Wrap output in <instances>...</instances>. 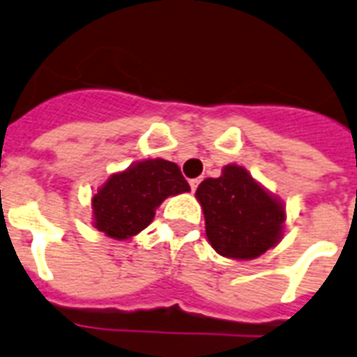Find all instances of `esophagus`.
Returning <instances> with one entry per match:
<instances>
[{
	"label": "esophagus",
	"mask_w": 357,
	"mask_h": 357,
	"mask_svg": "<svg viewBox=\"0 0 357 357\" xmlns=\"http://www.w3.org/2000/svg\"><path fill=\"white\" fill-rule=\"evenodd\" d=\"M199 178H192V181H190V188H192V192H195V190H197V186H199Z\"/></svg>",
	"instance_id": "34e87169"
}]
</instances>
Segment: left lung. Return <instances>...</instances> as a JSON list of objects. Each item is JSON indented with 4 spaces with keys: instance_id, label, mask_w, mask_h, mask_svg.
I'll return each instance as SVG.
<instances>
[{
    "instance_id": "left-lung-1",
    "label": "left lung",
    "mask_w": 357,
    "mask_h": 357,
    "mask_svg": "<svg viewBox=\"0 0 357 357\" xmlns=\"http://www.w3.org/2000/svg\"><path fill=\"white\" fill-rule=\"evenodd\" d=\"M195 197L203 208L206 238L222 257L250 261L283 238V201L242 165L227 164L218 178H204Z\"/></svg>"
}]
</instances>
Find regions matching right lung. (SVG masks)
<instances>
[{
	"label": "right lung",
	"instance_id": "1",
	"mask_svg": "<svg viewBox=\"0 0 357 357\" xmlns=\"http://www.w3.org/2000/svg\"><path fill=\"white\" fill-rule=\"evenodd\" d=\"M184 192H190V184L169 160L134 162L107 176L91 197V223L109 238L128 240L153 222L165 199Z\"/></svg>",
	"mask_w": 357,
	"mask_h": 357
}]
</instances>
